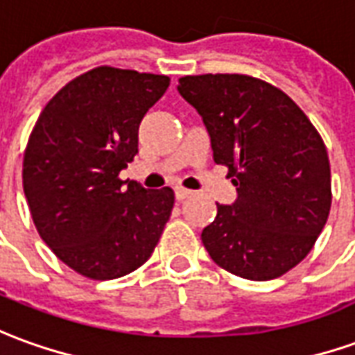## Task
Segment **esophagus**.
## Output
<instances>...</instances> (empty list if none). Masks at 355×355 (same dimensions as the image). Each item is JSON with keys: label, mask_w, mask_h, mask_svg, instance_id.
Segmentation results:
<instances>
[{"label": "esophagus", "mask_w": 355, "mask_h": 355, "mask_svg": "<svg viewBox=\"0 0 355 355\" xmlns=\"http://www.w3.org/2000/svg\"><path fill=\"white\" fill-rule=\"evenodd\" d=\"M192 194H194L192 190H186V188H182V186H177V188H175V198H177L178 202H182V200H186V198H190Z\"/></svg>", "instance_id": "1"}]
</instances>
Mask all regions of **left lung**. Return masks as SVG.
I'll return each mask as SVG.
<instances>
[{"mask_svg":"<svg viewBox=\"0 0 355 355\" xmlns=\"http://www.w3.org/2000/svg\"><path fill=\"white\" fill-rule=\"evenodd\" d=\"M178 94L200 113L213 161L229 167L236 200L202 232L215 263L271 281L309 254L331 211L321 136L288 96L246 74L182 76Z\"/></svg>","mask_w":355,"mask_h":355,"instance_id":"8db88e82","label":"left lung"}]
</instances>
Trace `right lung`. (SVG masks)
Listing matches in <instances>:
<instances>
[{
  "label": "right lung",
  "instance_id": "add662e5",
  "mask_svg": "<svg viewBox=\"0 0 355 355\" xmlns=\"http://www.w3.org/2000/svg\"><path fill=\"white\" fill-rule=\"evenodd\" d=\"M169 76L98 67L63 86L40 113L22 161V188L42 240L94 281L144 265L175 203L119 173L138 153V128Z\"/></svg>",
  "mask_w": 355,
  "mask_h": 355
}]
</instances>
